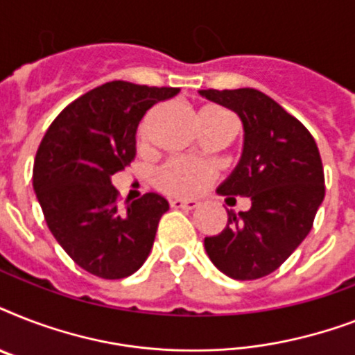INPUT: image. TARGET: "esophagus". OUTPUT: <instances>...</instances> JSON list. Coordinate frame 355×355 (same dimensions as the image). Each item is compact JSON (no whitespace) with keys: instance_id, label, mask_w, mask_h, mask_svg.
Masks as SVG:
<instances>
[{"instance_id":"esophagus-1","label":"esophagus","mask_w":355,"mask_h":355,"mask_svg":"<svg viewBox=\"0 0 355 355\" xmlns=\"http://www.w3.org/2000/svg\"><path fill=\"white\" fill-rule=\"evenodd\" d=\"M199 206L197 200H184V199H173L171 208H178V210H195Z\"/></svg>"}]
</instances>
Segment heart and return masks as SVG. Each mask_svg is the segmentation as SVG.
<instances>
[{"instance_id":"b5f03b06","label":"heart","mask_w":355,"mask_h":355,"mask_svg":"<svg viewBox=\"0 0 355 355\" xmlns=\"http://www.w3.org/2000/svg\"><path fill=\"white\" fill-rule=\"evenodd\" d=\"M221 112L216 108H206L199 114L202 116H211V114ZM150 130V116L141 121L138 130L139 145H147ZM217 169L208 162L189 160V158H171L156 171L155 184L156 188L171 197H195L202 189L216 180Z\"/></svg>"}]
</instances>
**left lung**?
I'll return each mask as SVG.
<instances>
[{
  "label": "left lung",
  "mask_w": 355,
  "mask_h": 355,
  "mask_svg": "<svg viewBox=\"0 0 355 355\" xmlns=\"http://www.w3.org/2000/svg\"><path fill=\"white\" fill-rule=\"evenodd\" d=\"M200 96L234 110L245 130L241 160L217 191L252 200L248 211H228L227 228L205 239L206 252L234 280H258L278 269L313 227L324 199L319 147L263 92L210 88Z\"/></svg>",
  "instance_id": "1"
}]
</instances>
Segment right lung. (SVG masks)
<instances>
[{
	"instance_id": "obj_1",
	"label": "right lung",
	"mask_w": 355,
	"mask_h": 355,
	"mask_svg": "<svg viewBox=\"0 0 355 355\" xmlns=\"http://www.w3.org/2000/svg\"><path fill=\"white\" fill-rule=\"evenodd\" d=\"M178 88L112 80L58 114L36 150L33 186L58 245L75 263L105 280H119L144 265L162 216L158 193L119 205L110 177L136 156V128L153 105Z\"/></svg>"
}]
</instances>
